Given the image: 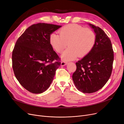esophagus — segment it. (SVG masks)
Here are the masks:
<instances>
[{"instance_id":"34e87169","label":"esophagus","mask_w":124,"mask_h":124,"mask_svg":"<svg viewBox=\"0 0 124 124\" xmlns=\"http://www.w3.org/2000/svg\"><path fill=\"white\" fill-rule=\"evenodd\" d=\"M67 64V63L66 62H65V61H62L61 62V66H64V65H66Z\"/></svg>"}]
</instances>
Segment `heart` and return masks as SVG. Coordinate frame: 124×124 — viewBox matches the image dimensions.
Wrapping results in <instances>:
<instances>
[{"instance_id": "heart-1", "label": "heart", "mask_w": 124, "mask_h": 124, "mask_svg": "<svg viewBox=\"0 0 124 124\" xmlns=\"http://www.w3.org/2000/svg\"><path fill=\"white\" fill-rule=\"evenodd\" d=\"M59 33V35L55 33L50 35L49 43L58 53H61L68 45L69 47L62 55V58L65 60H71L78 56H87L95 43L94 31L78 24L67 25L60 29Z\"/></svg>"}]
</instances>
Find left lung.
I'll list each match as a JSON object with an SVG mask.
<instances>
[{
  "label": "left lung",
  "mask_w": 124,
  "mask_h": 124,
  "mask_svg": "<svg viewBox=\"0 0 124 124\" xmlns=\"http://www.w3.org/2000/svg\"><path fill=\"white\" fill-rule=\"evenodd\" d=\"M96 34L95 43L91 51L76 63L72 75L74 83L83 93H95L101 89L111 76L114 53L110 40L98 26L89 24Z\"/></svg>",
  "instance_id": "left-lung-1"
}]
</instances>
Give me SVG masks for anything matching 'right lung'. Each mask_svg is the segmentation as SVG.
<instances>
[{
  "mask_svg": "<svg viewBox=\"0 0 124 124\" xmlns=\"http://www.w3.org/2000/svg\"><path fill=\"white\" fill-rule=\"evenodd\" d=\"M61 25L39 23L29 27L18 38L12 52L16 79L33 93L46 90L61 65L60 58L49 43V37Z\"/></svg>",
  "mask_w": 124,
  "mask_h": 124,
  "instance_id": "add662e5",
  "label": "right lung"
}]
</instances>
